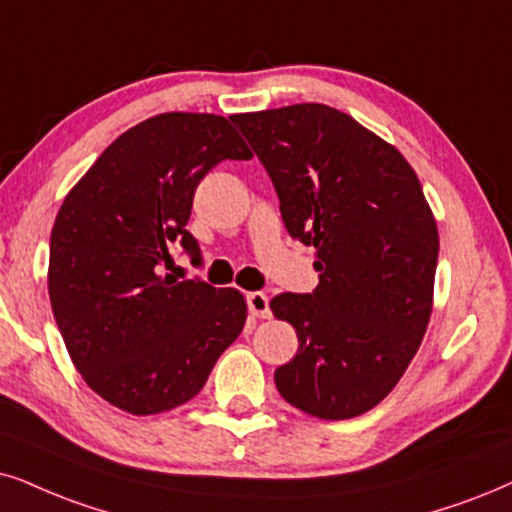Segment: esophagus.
Returning a JSON list of instances; mask_svg holds the SVG:
<instances>
[{"label":"esophagus","instance_id":"34e87169","mask_svg":"<svg viewBox=\"0 0 512 512\" xmlns=\"http://www.w3.org/2000/svg\"><path fill=\"white\" fill-rule=\"evenodd\" d=\"M245 300H248V309L252 316H257V319H269V297L264 293H248L245 295Z\"/></svg>","mask_w":512,"mask_h":512}]
</instances>
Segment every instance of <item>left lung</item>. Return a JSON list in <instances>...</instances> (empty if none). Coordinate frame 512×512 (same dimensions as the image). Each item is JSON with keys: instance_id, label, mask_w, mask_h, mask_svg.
Here are the masks:
<instances>
[{"instance_id": "8db88e82", "label": "left lung", "mask_w": 512, "mask_h": 512, "mask_svg": "<svg viewBox=\"0 0 512 512\" xmlns=\"http://www.w3.org/2000/svg\"><path fill=\"white\" fill-rule=\"evenodd\" d=\"M231 122L274 181L288 234L316 250L314 293L269 302L300 340L278 392L309 416H361L399 383L432 314L439 234L423 186L397 148L323 103Z\"/></svg>"}]
</instances>
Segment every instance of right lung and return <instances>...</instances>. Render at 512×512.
Here are the masks:
<instances>
[{
    "instance_id": "right-lung-1",
    "label": "right lung",
    "mask_w": 512,
    "mask_h": 512,
    "mask_svg": "<svg viewBox=\"0 0 512 512\" xmlns=\"http://www.w3.org/2000/svg\"><path fill=\"white\" fill-rule=\"evenodd\" d=\"M252 153L229 120L163 113L120 134L58 210L49 243V300L84 383L132 416L196 397L241 335L236 288L165 274L170 243L200 264L189 234L193 193L222 160Z\"/></svg>"
}]
</instances>
